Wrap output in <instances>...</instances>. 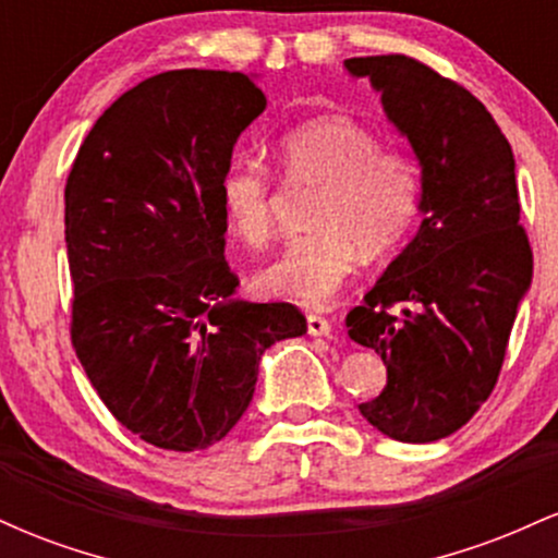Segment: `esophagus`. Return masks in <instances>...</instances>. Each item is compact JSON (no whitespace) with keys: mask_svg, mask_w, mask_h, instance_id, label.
<instances>
[{"mask_svg":"<svg viewBox=\"0 0 558 558\" xmlns=\"http://www.w3.org/2000/svg\"><path fill=\"white\" fill-rule=\"evenodd\" d=\"M306 332H310V336H330V319H325L323 315H306Z\"/></svg>","mask_w":558,"mask_h":558,"instance_id":"1","label":"esophagus"}]
</instances>
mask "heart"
<instances>
[{"instance_id": "1", "label": "heart", "mask_w": 558, "mask_h": 558, "mask_svg": "<svg viewBox=\"0 0 558 558\" xmlns=\"http://www.w3.org/2000/svg\"><path fill=\"white\" fill-rule=\"evenodd\" d=\"M288 178L319 183L310 233L286 243L262 270L275 296L323 306L360 265L362 252H388L403 239L420 207V175L412 157L377 146L367 125L343 114L306 120L275 141ZM220 204L233 233L252 246L272 235L270 178L254 162H235L220 178Z\"/></svg>"}]
</instances>
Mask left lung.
<instances>
[{
	"label": "left lung",
	"mask_w": 558,
	"mask_h": 558,
	"mask_svg": "<svg viewBox=\"0 0 558 558\" xmlns=\"http://www.w3.org/2000/svg\"><path fill=\"white\" fill-rule=\"evenodd\" d=\"M420 162L417 235L345 315L351 341L388 369L362 417L401 444H433L483 407L524 293L533 252L520 226L514 155L501 128L459 83L403 54L351 57ZM403 303V318L389 306Z\"/></svg>",
	"instance_id": "left-lung-1"
}]
</instances>
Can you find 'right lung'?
Segmentation results:
<instances>
[{
	"instance_id": "add662e5",
	"label": "right lung",
	"mask_w": 558,
	"mask_h": 558,
	"mask_svg": "<svg viewBox=\"0 0 558 558\" xmlns=\"http://www.w3.org/2000/svg\"><path fill=\"white\" fill-rule=\"evenodd\" d=\"M254 75L170 70L83 138L65 185L75 354L120 425L168 451L222 440L259 360L306 332L293 304L235 299L220 178L265 112Z\"/></svg>"
}]
</instances>
